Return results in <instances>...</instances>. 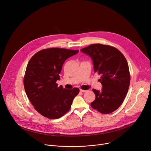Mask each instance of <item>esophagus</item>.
<instances>
[{"mask_svg": "<svg viewBox=\"0 0 151 151\" xmlns=\"http://www.w3.org/2000/svg\"><path fill=\"white\" fill-rule=\"evenodd\" d=\"M87 90H81V89H80V92H82V93H85V92H87Z\"/></svg>", "mask_w": 151, "mask_h": 151, "instance_id": "esophagus-1", "label": "esophagus"}]
</instances>
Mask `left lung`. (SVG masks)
Segmentation results:
<instances>
[{
    "label": "left lung",
    "instance_id": "left-lung-1",
    "mask_svg": "<svg viewBox=\"0 0 151 151\" xmlns=\"http://www.w3.org/2000/svg\"><path fill=\"white\" fill-rule=\"evenodd\" d=\"M81 51L92 59L94 70L101 75V91L93 89L96 95L91 106L98 112L107 114L121 105L130 82L129 68L124 55L115 47L93 44Z\"/></svg>",
    "mask_w": 151,
    "mask_h": 151
}]
</instances>
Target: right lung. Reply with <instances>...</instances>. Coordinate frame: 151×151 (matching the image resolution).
Segmentation results:
<instances>
[{
	"instance_id": "obj_1",
	"label": "right lung",
	"mask_w": 151,
	"mask_h": 151,
	"mask_svg": "<svg viewBox=\"0 0 151 151\" xmlns=\"http://www.w3.org/2000/svg\"><path fill=\"white\" fill-rule=\"evenodd\" d=\"M79 50L48 48L36 53L30 60L24 78L26 94L42 115L50 119H58L66 114L79 90H67L60 85L59 74L63 64Z\"/></svg>"
}]
</instances>
